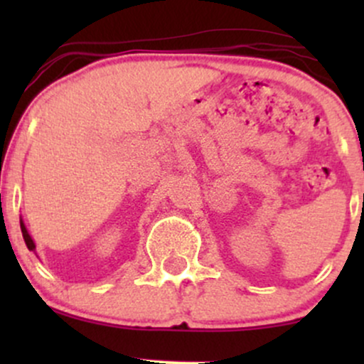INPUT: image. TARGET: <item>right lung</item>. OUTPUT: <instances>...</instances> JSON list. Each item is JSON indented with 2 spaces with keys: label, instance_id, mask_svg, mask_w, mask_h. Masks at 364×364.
I'll return each mask as SVG.
<instances>
[{
  "label": "right lung",
  "instance_id": "add662e5",
  "mask_svg": "<svg viewBox=\"0 0 364 364\" xmlns=\"http://www.w3.org/2000/svg\"><path fill=\"white\" fill-rule=\"evenodd\" d=\"M20 228H22V235H23L25 245H27V248H28V250H31V252H34V250H36V245H34V241H32V237H31V235H28V232H27V229H25V225H23V223H20Z\"/></svg>",
  "mask_w": 364,
  "mask_h": 364
}]
</instances>
